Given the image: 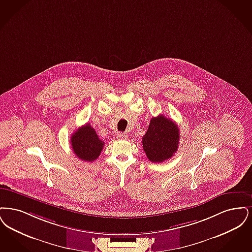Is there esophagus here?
I'll list each match as a JSON object with an SVG mask.
<instances>
[{"mask_svg": "<svg viewBox=\"0 0 252 252\" xmlns=\"http://www.w3.org/2000/svg\"><path fill=\"white\" fill-rule=\"evenodd\" d=\"M117 138H118L119 140H126V139L128 138V136H127V134H126V133L120 132V133L117 135Z\"/></svg>", "mask_w": 252, "mask_h": 252, "instance_id": "1", "label": "esophagus"}]
</instances>
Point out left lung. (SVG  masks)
<instances>
[{"label":"left lung","instance_id":"left-lung-1","mask_svg":"<svg viewBox=\"0 0 252 252\" xmlns=\"http://www.w3.org/2000/svg\"><path fill=\"white\" fill-rule=\"evenodd\" d=\"M180 130L175 122L159 115L153 118L148 131L143 136V150L153 163L170 159L178 151Z\"/></svg>","mask_w":252,"mask_h":252}]
</instances>
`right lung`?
<instances>
[{
  "instance_id": "add662e5",
  "label": "right lung",
  "mask_w": 252,
  "mask_h": 252,
  "mask_svg": "<svg viewBox=\"0 0 252 252\" xmlns=\"http://www.w3.org/2000/svg\"><path fill=\"white\" fill-rule=\"evenodd\" d=\"M70 143L75 155L85 162L95 161L104 146V142L98 138L95 129L88 123L72 133Z\"/></svg>"
}]
</instances>
